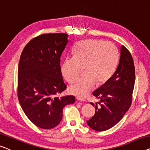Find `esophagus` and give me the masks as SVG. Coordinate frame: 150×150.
Here are the masks:
<instances>
[{
  "instance_id": "obj_1",
  "label": "esophagus",
  "mask_w": 150,
  "mask_h": 150,
  "mask_svg": "<svg viewBox=\"0 0 150 150\" xmlns=\"http://www.w3.org/2000/svg\"><path fill=\"white\" fill-rule=\"evenodd\" d=\"M77 100H79V101H82V102H83V101H85V100L83 99V98H80V97H79V96H77Z\"/></svg>"
}]
</instances>
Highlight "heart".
Instances as JSON below:
<instances>
[{
	"label": "heart",
	"mask_w": 150,
	"mask_h": 150,
	"mask_svg": "<svg viewBox=\"0 0 150 150\" xmlns=\"http://www.w3.org/2000/svg\"><path fill=\"white\" fill-rule=\"evenodd\" d=\"M74 57H67L61 64L64 79L71 83L83 68L84 75L69 87V92L83 96L96 83H104L115 72L118 61L116 47L102 40H88L78 43L73 50Z\"/></svg>",
	"instance_id": "b5f03b06"
}]
</instances>
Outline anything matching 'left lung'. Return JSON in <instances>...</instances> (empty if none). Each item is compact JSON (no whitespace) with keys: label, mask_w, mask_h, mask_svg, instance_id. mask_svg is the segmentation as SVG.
Masks as SVG:
<instances>
[{"label":"left lung","mask_w":150,"mask_h":150,"mask_svg":"<svg viewBox=\"0 0 150 150\" xmlns=\"http://www.w3.org/2000/svg\"><path fill=\"white\" fill-rule=\"evenodd\" d=\"M135 70L132 56L122 45L120 59L112 76L93 92L99 100L95 104L96 112L87 124L93 130L104 131L117 125L122 119L132 103Z\"/></svg>","instance_id":"left-lung-1"}]
</instances>
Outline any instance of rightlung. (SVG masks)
<instances>
[{
    "label": "right lung",
    "mask_w": 150,
    "mask_h": 150,
    "mask_svg": "<svg viewBox=\"0 0 150 150\" xmlns=\"http://www.w3.org/2000/svg\"><path fill=\"white\" fill-rule=\"evenodd\" d=\"M67 44V33H43L30 40L20 57L18 99L27 117L40 128L57 126L64 107L75 102L73 96H58L67 88L60 64Z\"/></svg>",
    "instance_id": "1"
}]
</instances>
